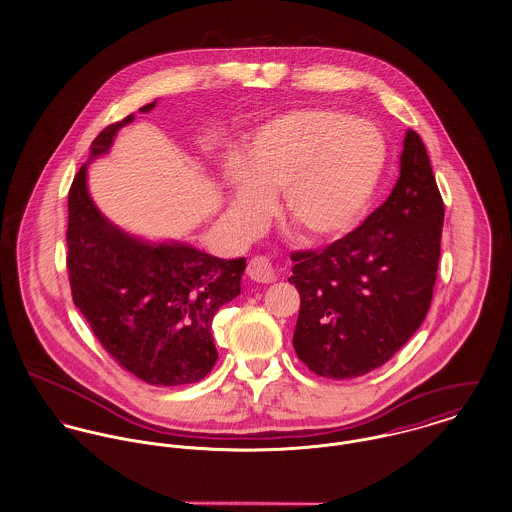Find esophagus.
I'll list each match as a JSON object with an SVG mask.
<instances>
[{"label":"esophagus","mask_w":512,"mask_h":512,"mask_svg":"<svg viewBox=\"0 0 512 512\" xmlns=\"http://www.w3.org/2000/svg\"><path fill=\"white\" fill-rule=\"evenodd\" d=\"M247 275H249L251 280H255V282H263V284H267V282H275V265L271 263V259H269V257L257 255V257H253V259L249 261V265H247Z\"/></svg>","instance_id":"1"}]
</instances>
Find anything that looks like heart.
Returning a JSON list of instances; mask_svg holds the SVG:
<instances>
[{
    "label": "heart",
    "instance_id": "heart-1",
    "mask_svg": "<svg viewBox=\"0 0 512 512\" xmlns=\"http://www.w3.org/2000/svg\"><path fill=\"white\" fill-rule=\"evenodd\" d=\"M386 163L382 134L331 107L296 109L261 124L232 156L226 179L237 222L255 228L271 197L280 216L312 243L347 234L374 197Z\"/></svg>",
    "mask_w": 512,
    "mask_h": 512
}]
</instances>
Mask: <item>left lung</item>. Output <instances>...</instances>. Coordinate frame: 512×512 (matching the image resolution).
Returning a JSON list of instances; mask_svg holds the SVG:
<instances>
[{"label":"left lung","mask_w":512,"mask_h":512,"mask_svg":"<svg viewBox=\"0 0 512 512\" xmlns=\"http://www.w3.org/2000/svg\"><path fill=\"white\" fill-rule=\"evenodd\" d=\"M442 222L427 148L407 130L386 202L325 249L292 253L288 282L300 292L292 343L312 372L358 378L411 339L431 308Z\"/></svg>","instance_id":"obj_1"}]
</instances>
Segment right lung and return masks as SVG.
<instances>
[{
	"label": "right lung",
	"instance_id": "add662e5",
	"mask_svg": "<svg viewBox=\"0 0 512 512\" xmlns=\"http://www.w3.org/2000/svg\"><path fill=\"white\" fill-rule=\"evenodd\" d=\"M132 120L109 124L91 142L89 159L105 156ZM87 165L79 167L68 195L66 263L74 304L105 351L142 382L195 384L218 360L212 319L239 296L245 257L218 259L189 243H152L122 232L89 195Z\"/></svg>",
	"mask_w": 512,
	"mask_h": 512
}]
</instances>
